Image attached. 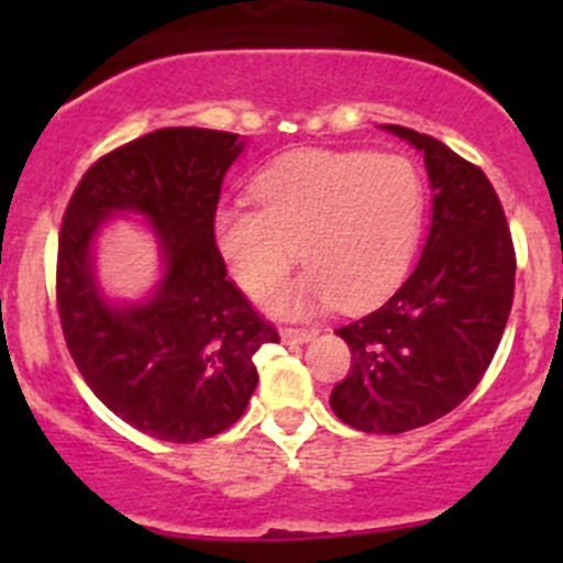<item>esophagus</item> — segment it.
Returning <instances> with one entry per match:
<instances>
[{"label":"esophagus","mask_w":563,"mask_h":563,"mask_svg":"<svg viewBox=\"0 0 563 563\" xmlns=\"http://www.w3.org/2000/svg\"><path fill=\"white\" fill-rule=\"evenodd\" d=\"M280 338L286 340V343H308L310 338H316V329L313 327H283Z\"/></svg>","instance_id":"obj_1"}]
</instances>
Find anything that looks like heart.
<instances>
[{"instance_id":"obj_1","label":"heart","mask_w":563,"mask_h":563,"mask_svg":"<svg viewBox=\"0 0 563 563\" xmlns=\"http://www.w3.org/2000/svg\"><path fill=\"white\" fill-rule=\"evenodd\" d=\"M250 198L255 209L214 212V245L250 297L275 291L299 247L308 272L269 297L283 313L384 297L411 266L428 214L422 172L391 152H291L250 181Z\"/></svg>"}]
</instances>
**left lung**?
<instances>
[{
	"label": "left lung",
	"instance_id": "left-lung-1",
	"mask_svg": "<svg viewBox=\"0 0 563 563\" xmlns=\"http://www.w3.org/2000/svg\"><path fill=\"white\" fill-rule=\"evenodd\" d=\"M424 152L433 223L422 258L384 305L334 332L351 371L329 395L345 424L406 433L457 408L496 356L515 299V245L485 172L433 135L387 124Z\"/></svg>",
	"mask_w": 563,
	"mask_h": 563
}]
</instances>
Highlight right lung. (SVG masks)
I'll use <instances>...</instances> for the list:
<instances>
[{"label":"right lung","instance_id":"add662e5","mask_svg":"<svg viewBox=\"0 0 563 563\" xmlns=\"http://www.w3.org/2000/svg\"><path fill=\"white\" fill-rule=\"evenodd\" d=\"M236 133L163 128L117 146L73 190L56 253V308L89 389L141 433L196 444L229 430L258 384L253 354L280 334L229 280L212 220ZM111 211L153 220L167 277L144 306L102 302L91 240Z\"/></svg>","mask_w":563,"mask_h":563}]
</instances>
